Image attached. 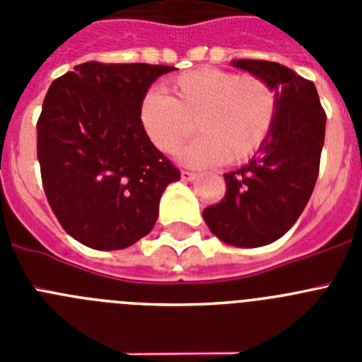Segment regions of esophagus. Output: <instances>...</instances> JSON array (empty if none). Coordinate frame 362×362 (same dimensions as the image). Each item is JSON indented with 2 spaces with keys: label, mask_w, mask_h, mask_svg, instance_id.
Instances as JSON below:
<instances>
[{
  "label": "esophagus",
  "mask_w": 362,
  "mask_h": 362,
  "mask_svg": "<svg viewBox=\"0 0 362 362\" xmlns=\"http://www.w3.org/2000/svg\"><path fill=\"white\" fill-rule=\"evenodd\" d=\"M181 179H183V181H194V179H196V174L190 170H183L181 172Z\"/></svg>",
  "instance_id": "esophagus-1"
}]
</instances>
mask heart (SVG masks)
<instances>
[{"instance_id":"heart-1","label":"heart","mask_w":362,"mask_h":362,"mask_svg":"<svg viewBox=\"0 0 362 362\" xmlns=\"http://www.w3.org/2000/svg\"><path fill=\"white\" fill-rule=\"evenodd\" d=\"M277 116L276 92L257 76L219 69L185 72L168 83V95L148 92L139 119L152 145L175 153L197 130L201 137L185 150L196 166L243 163L270 136Z\"/></svg>"}]
</instances>
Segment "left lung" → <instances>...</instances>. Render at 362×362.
Instances as JSON below:
<instances>
[{
  "mask_svg": "<svg viewBox=\"0 0 362 362\" xmlns=\"http://www.w3.org/2000/svg\"><path fill=\"white\" fill-rule=\"evenodd\" d=\"M233 66L276 90V123L252 161L225 174V197L203 217L221 241L255 248L283 238L305 210L319 175L326 114L315 85L293 70L263 59H238Z\"/></svg>",
  "mask_w": 362,
  "mask_h": 362,
  "instance_id": "8db88e82",
  "label": "left lung"
}]
</instances>
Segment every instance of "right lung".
Instances as JSON below:
<instances>
[{
	"mask_svg": "<svg viewBox=\"0 0 362 362\" xmlns=\"http://www.w3.org/2000/svg\"><path fill=\"white\" fill-rule=\"evenodd\" d=\"M174 66L86 62L50 85L37 119L45 196L66 233L94 250H123L156 225L179 168L139 119L143 98Z\"/></svg>",
	"mask_w": 362,
	"mask_h": 362,
	"instance_id": "add662e5",
	"label": "right lung"
}]
</instances>
